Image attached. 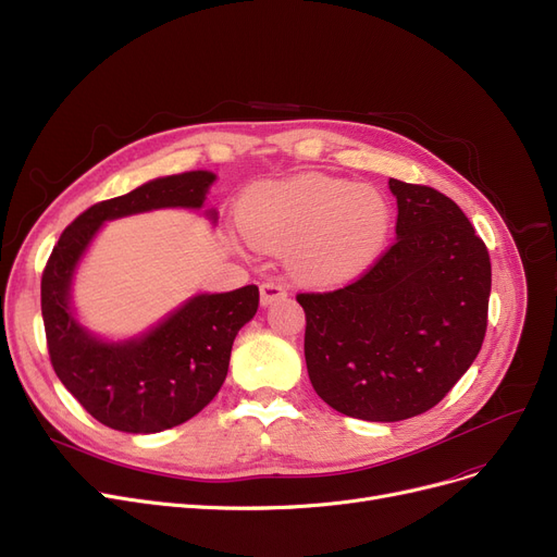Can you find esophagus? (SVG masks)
<instances>
[{
	"label": "esophagus",
	"mask_w": 557,
	"mask_h": 557,
	"mask_svg": "<svg viewBox=\"0 0 557 557\" xmlns=\"http://www.w3.org/2000/svg\"><path fill=\"white\" fill-rule=\"evenodd\" d=\"M282 298H286V286L280 280H269L261 284V305L263 307H269Z\"/></svg>",
	"instance_id": "34e87169"
}]
</instances>
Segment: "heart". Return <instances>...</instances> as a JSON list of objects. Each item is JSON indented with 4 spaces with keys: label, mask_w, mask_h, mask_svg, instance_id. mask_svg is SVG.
I'll use <instances>...</instances> for the list:
<instances>
[{
    "label": "heart",
    "mask_w": 557,
    "mask_h": 557,
    "mask_svg": "<svg viewBox=\"0 0 557 557\" xmlns=\"http://www.w3.org/2000/svg\"><path fill=\"white\" fill-rule=\"evenodd\" d=\"M389 223L392 209L380 190L321 173L263 182L238 209L240 234L255 248L286 252L288 269L317 284L367 269Z\"/></svg>",
    "instance_id": "obj_1"
}]
</instances>
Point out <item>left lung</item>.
I'll return each mask as SVG.
<instances>
[{"label": "left lung", "mask_w": 557, "mask_h": 557, "mask_svg": "<svg viewBox=\"0 0 557 557\" xmlns=\"http://www.w3.org/2000/svg\"><path fill=\"white\" fill-rule=\"evenodd\" d=\"M396 244L357 282L300 294L313 392L361 421L394 423L437 405L480 352L492 263L450 198L389 180Z\"/></svg>", "instance_id": "obj_1"}]
</instances>
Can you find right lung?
<instances>
[{
    "instance_id": "1",
    "label": "right lung",
    "mask_w": 557,
    "mask_h": 557,
    "mask_svg": "<svg viewBox=\"0 0 557 557\" xmlns=\"http://www.w3.org/2000/svg\"><path fill=\"white\" fill-rule=\"evenodd\" d=\"M213 182L211 171H188L92 205L65 227L45 265L40 307L52 367L86 412L113 430L154 434L202 412L227 377L238 330L257 313L259 288L196 294L148 330L109 338L88 330L72 302L79 265L109 221L188 209L215 225L219 211L205 209Z\"/></svg>"
}]
</instances>
